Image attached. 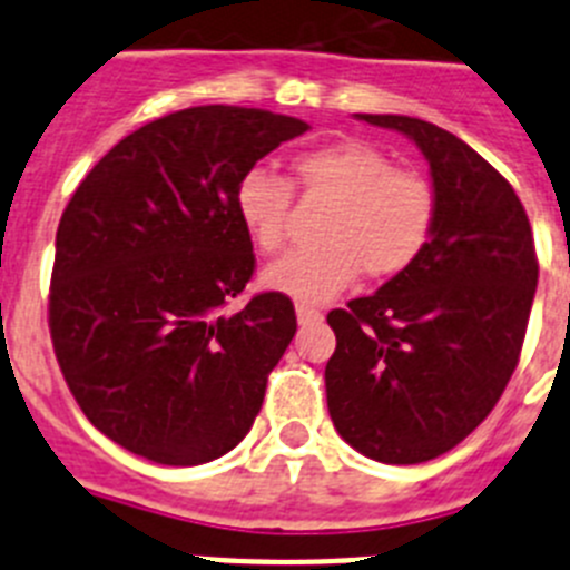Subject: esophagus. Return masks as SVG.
Wrapping results in <instances>:
<instances>
[{
  "label": "esophagus",
  "instance_id": "esophagus-1",
  "mask_svg": "<svg viewBox=\"0 0 570 570\" xmlns=\"http://www.w3.org/2000/svg\"><path fill=\"white\" fill-rule=\"evenodd\" d=\"M296 320H299V325H311V322L322 320V311L311 308V305H296Z\"/></svg>",
  "mask_w": 570,
  "mask_h": 570
}]
</instances>
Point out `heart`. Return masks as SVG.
Listing matches in <instances>:
<instances>
[{
  "mask_svg": "<svg viewBox=\"0 0 570 570\" xmlns=\"http://www.w3.org/2000/svg\"><path fill=\"white\" fill-rule=\"evenodd\" d=\"M308 196L334 199L322 225L320 248L294 250L262 274V285L305 305L340 294L360 271L391 279L420 259L434 230L436 196L425 176L394 168L380 148L356 139L322 145L294 159ZM236 216L262 254L285 245L294 208L288 179L265 168L242 174L234 194Z\"/></svg>",
  "mask_w": 570,
  "mask_h": 570,
  "instance_id": "1",
  "label": "heart"
}]
</instances>
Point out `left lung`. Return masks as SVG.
I'll use <instances>...</instances> for the list:
<instances>
[{"instance_id": "obj_1", "label": "left lung", "mask_w": 570, "mask_h": 570, "mask_svg": "<svg viewBox=\"0 0 570 570\" xmlns=\"http://www.w3.org/2000/svg\"><path fill=\"white\" fill-rule=\"evenodd\" d=\"M356 119L422 150L436 216L411 268L328 314L336 334L325 365L328 411L362 456L416 465L460 445L502 396L540 265L520 196L476 150L414 116Z\"/></svg>"}]
</instances>
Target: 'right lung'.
Instances as JSON below:
<instances>
[{
    "instance_id": "right-lung-1",
    "label": "right lung",
    "mask_w": 570,
    "mask_h": 570,
    "mask_svg": "<svg viewBox=\"0 0 570 570\" xmlns=\"http://www.w3.org/2000/svg\"><path fill=\"white\" fill-rule=\"evenodd\" d=\"M308 130L294 116L203 105L142 125L70 196L50 276V340L70 394L116 445L203 465L254 425L296 334L294 302L223 305L254 274L242 174Z\"/></svg>"
}]
</instances>
